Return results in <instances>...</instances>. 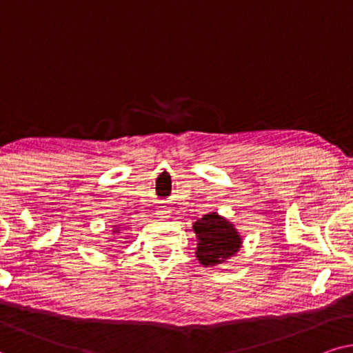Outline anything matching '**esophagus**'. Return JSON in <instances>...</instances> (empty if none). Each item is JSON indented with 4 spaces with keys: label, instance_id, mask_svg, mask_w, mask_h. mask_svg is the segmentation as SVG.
I'll return each mask as SVG.
<instances>
[{
    "label": "esophagus",
    "instance_id": "esophagus-1",
    "mask_svg": "<svg viewBox=\"0 0 353 353\" xmlns=\"http://www.w3.org/2000/svg\"><path fill=\"white\" fill-rule=\"evenodd\" d=\"M154 214H157V218H159V219H166L171 216V210H168L166 206H161V208H159Z\"/></svg>",
    "mask_w": 353,
    "mask_h": 353
}]
</instances>
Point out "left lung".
Here are the masks:
<instances>
[{"mask_svg": "<svg viewBox=\"0 0 353 353\" xmlns=\"http://www.w3.org/2000/svg\"><path fill=\"white\" fill-rule=\"evenodd\" d=\"M192 228L196 234L195 256L205 268L229 260L242 245V237L234 224L218 213L203 214Z\"/></svg>", "mask_w": 353, "mask_h": 353, "instance_id": "obj_1", "label": "left lung"}]
</instances>
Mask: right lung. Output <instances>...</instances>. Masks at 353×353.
<instances>
[{
	"instance_id": "add662e5",
	"label": "right lung",
	"mask_w": 353,
	"mask_h": 353,
	"mask_svg": "<svg viewBox=\"0 0 353 353\" xmlns=\"http://www.w3.org/2000/svg\"><path fill=\"white\" fill-rule=\"evenodd\" d=\"M121 231V229H117V228H114V231H112V232H119Z\"/></svg>"
}]
</instances>
